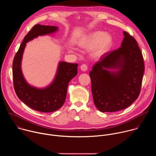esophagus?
Here are the masks:
<instances>
[{
  "label": "esophagus",
  "instance_id": "esophagus-1",
  "mask_svg": "<svg viewBox=\"0 0 156 156\" xmlns=\"http://www.w3.org/2000/svg\"><path fill=\"white\" fill-rule=\"evenodd\" d=\"M80 69H81V70L82 71L85 72V71H86L87 70V66L86 64H83V65H81Z\"/></svg>",
  "mask_w": 156,
  "mask_h": 156
}]
</instances>
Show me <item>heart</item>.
Returning <instances> with one entry per match:
<instances>
[{
	"label": "heart",
	"mask_w": 156,
	"mask_h": 156,
	"mask_svg": "<svg viewBox=\"0 0 156 156\" xmlns=\"http://www.w3.org/2000/svg\"><path fill=\"white\" fill-rule=\"evenodd\" d=\"M113 43V38L110 34L102 31H96L81 39L78 45L85 49L94 48L92 55L99 57L105 54L111 48Z\"/></svg>",
	"instance_id": "obj_1"
}]
</instances>
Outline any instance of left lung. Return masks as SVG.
<instances>
[{"label":"left lung","mask_w":156,"mask_h":156,"mask_svg":"<svg viewBox=\"0 0 156 156\" xmlns=\"http://www.w3.org/2000/svg\"><path fill=\"white\" fill-rule=\"evenodd\" d=\"M123 34L121 47L103 55L90 72L94 103L102 112L128 107L141 91L144 72L143 54L135 39L126 31Z\"/></svg>","instance_id":"left-lung-1"}]
</instances>
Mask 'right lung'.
I'll list each match as a JSON object with an SVG mask.
<instances>
[{
  "label": "right lung",
  "instance_id": "add662e5",
  "mask_svg": "<svg viewBox=\"0 0 156 156\" xmlns=\"http://www.w3.org/2000/svg\"><path fill=\"white\" fill-rule=\"evenodd\" d=\"M57 29L52 26L34 25L25 36L13 61V86L18 98L30 108L41 112H54L63 105L68 84L77 75L78 64L60 62L52 83L46 88L38 89L25 81L21 70V62L27 42L38 36L54 33Z\"/></svg>",
  "mask_w": 156,
  "mask_h": 156
}]
</instances>
